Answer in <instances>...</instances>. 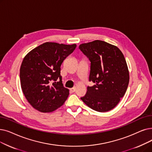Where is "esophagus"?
I'll use <instances>...</instances> for the list:
<instances>
[{
    "mask_svg": "<svg viewBox=\"0 0 152 152\" xmlns=\"http://www.w3.org/2000/svg\"><path fill=\"white\" fill-rule=\"evenodd\" d=\"M70 91H71V92H75V91H76V88L75 87H74V88H71L70 89Z\"/></svg>",
    "mask_w": 152,
    "mask_h": 152,
    "instance_id": "obj_1",
    "label": "esophagus"
}]
</instances>
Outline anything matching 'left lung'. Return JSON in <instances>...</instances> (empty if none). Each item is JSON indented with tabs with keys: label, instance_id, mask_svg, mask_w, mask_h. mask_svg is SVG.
<instances>
[{
	"label": "left lung",
	"instance_id": "8db88e82",
	"mask_svg": "<svg viewBox=\"0 0 152 152\" xmlns=\"http://www.w3.org/2000/svg\"><path fill=\"white\" fill-rule=\"evenodd\" d=\"M91 61L88 86L81 100L96 111L104 113L114 109L127 91L129 71L125 57L116 46L102 40L82 43L79 47Z\"/></svg>",
	"mask_w": 152,
	"mask_h": 152
}]
</instances>
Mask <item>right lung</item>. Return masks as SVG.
<instances>
[{"label":"right lung","mask_w":152,"mask_h":152,"mask_svg":"<svg viewBox=\"0 0 152 152\" xmlns=\"http://www.w3.org/2000/svg\"><path fill=\"white\" fill-rule=\"evenodd\" d=\"M76 44L46 42L24 57L20 69L22 91L31 106L41 113H51L64 104L69 95L60 75L61 65ZM60 81H56L57 78Z\"/></svg>","instance_id":"1"}]
</instances>
